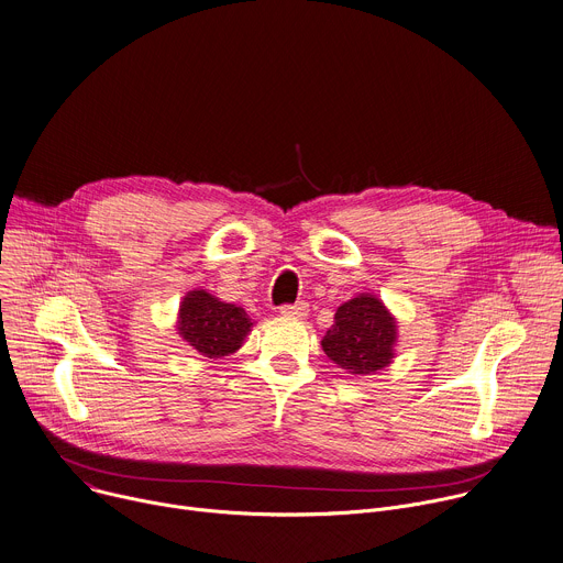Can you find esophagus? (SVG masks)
<instances>
[{
    "label": "esophagus",
    "instance_id": "obj_1",
    "mask_svg": "<svg viewBox=\"0 0 563 563\" xmlns=\"http://www.w3.org/2000/svg\"><path fill=\"white\" fill-rule=\"evenodd\" d=\"M279 313H282V316H288V318H306V316H308V303H306V301L286 303V306H282Z\"/></svg>",
    "mask_w": 563,
    "mask_h": 563
}]
</instances>
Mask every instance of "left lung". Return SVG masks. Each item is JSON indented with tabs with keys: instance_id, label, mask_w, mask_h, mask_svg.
<instances>
[{
	"instance_id": "1",
	"label": "left lung",
	"mask_w": 563,
	"mask_h": 563,
	"mask_svg": "<svg viewBox=\"0 0 563 563\" xmlns=\"http://www.w3.org/2000/svg\"><path fill=\"white\" fill-rule=\"evenodd\" d=\"M322 351L351 376H373L396 357L398 322L378 295L360 292L338 306Z\"/></svg>"
}]
</instances>
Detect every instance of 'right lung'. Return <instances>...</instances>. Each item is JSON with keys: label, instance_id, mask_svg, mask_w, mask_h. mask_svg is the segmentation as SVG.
Masks as SVG:
<instances>
[{"label": "right lung", "instance_id": "obj_1", "mask_svg": "<svg viewBox=\"0 0 563 563\" xmlns=\"http://www.w3.org/2000/svg\"><path fill=\"white\" fill-rule=\"evenodd\" d=\"M176 331L197 353L217 360L241 349L247 333L253 331V320L241 306L195 288L178 306Z\"/></svg>", "mask_w": 563, "mask_h": 563}]
</instances>
